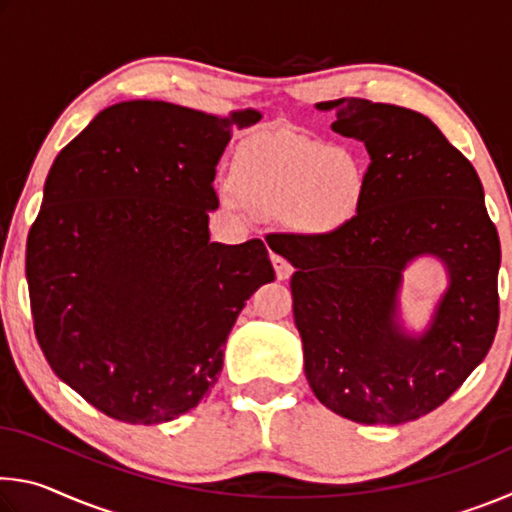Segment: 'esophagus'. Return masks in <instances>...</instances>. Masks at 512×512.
Returning a JSON list of instances; mask_svg holds the SVG:
<instances>
[{"instance_id":"1","label":"esophagus","mask_w":512,"mask_h":512,"mask_svg":"<svg viewBox=\"0 0 512 512\" xmlns=\"http://www.w3.org/2000/svg\"><path fill=\"white\" fill-rule=\"evenodd\" d=\"M271 262L275 266L277 280H289L291 273H293V266L287 262V259H284L282 255H277V253H271Z\"/></svg>"}]
</instances>
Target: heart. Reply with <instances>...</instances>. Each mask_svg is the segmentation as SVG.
Segmentation results:
<instances>
[{
	"mask_svg": "<svg viewBox=\"0 0 512 512\" xmlns=\"http://www.w3.org/2000/svg\"><path fill=\"white\" fill-rule=\"evenodd\" d=\"M223 201L230 207L282 214L309 228H329L352 212L359 194V171L348 153L275 131L250 137L237 158V183L225 180Z\"/></svg>",
	"mask_w": 512,
	"mask_h": 512,
	"instance_id": "b5f03b06",
	"label": "heart"
}]
</instances>
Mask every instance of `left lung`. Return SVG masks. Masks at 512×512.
<instances>
[{"mask_svg": "<svg viewBox=\"0 0 512 512\" xmlns=\"http://www.w3.org/2000/svg\"><path fill=\"white\" fill-rule=\"evenodd\" d=\"M332 131L370 155L357 212L327 232H280L296 268L293 318L311 391L361 424L418 420L447 402L495 341L501 246L472 162L420 112L366 99L323 101ZM436 254L450 289L418 340L394 323L403 266Z\"/></svg>", "mask_w": 512, "mask_h": 512, "instance_id": "obj_1", "label": "left lung"}]
</instances>
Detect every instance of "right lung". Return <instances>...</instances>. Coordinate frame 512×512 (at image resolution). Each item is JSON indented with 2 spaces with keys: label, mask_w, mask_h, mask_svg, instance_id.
<instances>
[{
  "label": "right lung",
  "mask_w": 512,
  "mask_h": 512,
  "mask_svg": "<svg viewBox=\"0 0 512 512\" xmlns=\"http://www.w3.org/2000/svg\"><path fill=\"white\" fill-rule=\"evenodd\" d=\"M230 119L167 101L101 110L51 164L27 239L33 329L101 413L169 422L210 395L246 300L275 277L262 239L212 244Z\"/></svg>",
  "instance_id": "obj_1"
}]
</instances>
